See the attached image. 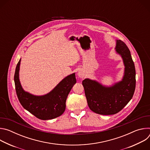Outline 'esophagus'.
I'll use <instances>...</instances> for the list:
<instances>
[{
    "instance_id": "obj_1",
    "label": "esophagus",
    "mask_w": 150,
    "mask_h": 150,
    "mask_svg": "<svg viewBox=\"0 0 150 150\" xmlns=\"http://www.w3.org/2000/svg\"><path fill=\"white\" fill-rule=\"evenodd\" d=\"M78 76L80 78H83L85 74V72L83 71H79L78 72Z\"/></svg>"
}]
</instances>
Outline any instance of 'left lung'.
<instances>
[{
    "mask_svg": "<svg viewBox=\"0 0 150 150\" xmlns=\"http://www.w3.org/2000/svg\"><path fill=\"white\" fill-rule=\"evenodd\" d=\"M115 49L122 57L125 66L122 81L110 87L88 78L82 81L90 109L102 115H114L120 112L132 99L135 90L136 72L130 50L120 40H116Z\"/></svg>",
    "mask_w": 150,
    "mask_h": 150,
    "instance_id": "8db88e82",
    "label": "left lung"
}]
</instances>
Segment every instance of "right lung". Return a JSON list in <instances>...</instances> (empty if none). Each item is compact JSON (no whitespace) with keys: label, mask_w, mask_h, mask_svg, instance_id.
<instances>
[{"label":"right lung","mask_w":150,"mask_h":150,"mask_svg":"<svg viewBox=\"0 0 150 150\" xmlns=\"http://www.w3.org/2000/svg\"><path fill=\"white\" fill-rule=\"evenodd\" d=\"M21 59L15 69L14 81L18 100L23 108L41 120L53 119L61 116L66 109V100L76 80L75 74L63 79L50 93L43 96H34L25 91L21 86L19 72Z\"/></svg>","instance_id":"1"}]
</instances>
